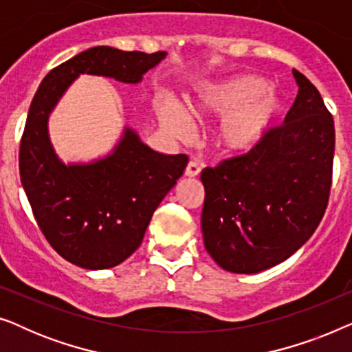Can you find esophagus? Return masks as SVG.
<instances>
[{
  "instance_id": "esophagus-1",
  "label": "esophagus",
  "mask_w": 352,
  "mask_h": 352,
  "mask_svg": "<svg viewBox=\"0 0 352 352\" xmlns=\"http://www.w3.org/2000/svg\"><path fill=\"white\" fill-rule=\"evenodd\" d=\"M200 171H201V165H200L199 162L190 160L189 163H187V166H186V176L195 177V176L200 175Z\"/></svg>"
}]
</instances>
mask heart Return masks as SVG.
<instances>
[{
	"label": "heart",
	"mask_w": 352,
	"mask_h": 352,
	"mask_svg": "<svg viewBox=\"0 0 352 352\" xmlns=\"http://www.w3.org/2000/svg\"><path fill=\"white\" fill-rule=\"evenodd\" d=\"M271 89L263 76H239L201 93L190 102V112L199 118L228 117L216 133V144L226 152H248L263 141L280 112V99ZM160 122L175 136L184 138L192 129L187 113L171 102L162 105Z\"/></svg>",
	"instance_id": "obj_1"
}]
</instances>
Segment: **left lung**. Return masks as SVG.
Returning a JSON list of instances; mask_svg holds the SVG:
<instances>
[{
	"label": "left lung",
	"mask_w": 352,
	"mask_h": 352,
	"mask_svg": "<svg viewBox=\"0 0 352 352\" xmlns=\"http://www.w3.org/2000/svg\"><path fill=\"white\" fill-rule=\"evenodd\" d=\"M285 123L252 151L201 171V232L221 267L254 274L290 258L320 224L333 173V117L301 72Z\"/></svg>",
	"instance_id": "obj_1"
}]
</instances>
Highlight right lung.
<instances>
[{
  "label": "right lung",
  "instance_id": "1",
  "mask_svg": "<svg viewBox=\"0 0 352 352\" xmlns=\"http://www.w3.org/2000/svg\"><path fill=\"white\" fill-rule=\"evenodd\" d=\"M165 56L89 47L52 69L32 100L19 151L21 181L43 235L75 266L109 269L131 256L189 158L152 151L126 128L112 155L65 166L47 138V117L80 74L138 83Z\"/></svg>",
  "mask_w": 352,
  "mask_h": 352
}]
</instances>
